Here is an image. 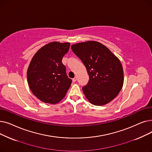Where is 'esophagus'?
<instances>
[{
    "instance_id": "1",
    "label": "esophagus",
    "mask_w": 152,
    "mask_h": 152,
    "mask_svg": "<svg viewBox=\"0 0 152 152\" xmlns=\"http://www.w3.org/2000/svg\"><path fill=\"white\" fill-rule=\"evenodd\" d=\"M76 80H77V77H75L73 79V82L75 83V82L76 81Z\"/></svg>"
}]
</instances>
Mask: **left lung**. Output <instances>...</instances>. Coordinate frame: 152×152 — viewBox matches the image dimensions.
<instances>
[{
  "instance_id": "obj_1",
  "label": "left lung",
  "mask_w": 152,
  "mask_h": 152,
  "mask_svg": "<svg viewBox=\"0 0 152 152\" xmlns=\"http://www.w3.org/2000/svg\"><path fill=\"white\" fill-rule=\"evenodd\" d=\"M72 51L83 61L89 76L83 87L86 98L95 105L114 99L122 89L124 73L119 59L104 45L87 41L71 45Z\"/></svg>"
}]
</instances>
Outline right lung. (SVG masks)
<instances>
[{
	"label": "right lung",
	"mask_w": 152,
	"mask_h": 152,
	"mask_svg": "<svg viewBox=\"0 0 152 152\" xmlns=\"http://www.w3.org/2000/svg\"><path fill=\"white\" fill-rule=\"evenodd\" d=\"M69 46L68 42H50L40 49L31 61L27 71L29 88L37 99L45 103H58L71 86L72 80L62 63Z\"/></svg>",
	"instance_id": "right-lung-1"
}]
</instances>
